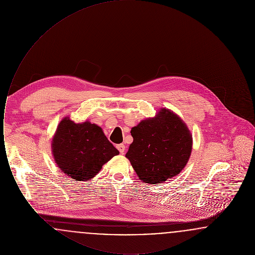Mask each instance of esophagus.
Returning <instances> with one entry per match:
<instances>
[{
	"label": "esophagus",
	"mask_w": 255,
	"mask_h": 255,
	"mask_svg": "<svg viewBox=\"0 0 255 255\" xmlns=\"http://www.w3.org/2000/svg\"><path fill=\"white\" fill-rule=\"evenodd\" d=\"M117 148L121 152V154H124V152H125V145L124 144H118Z\"/></svg>",
	"instance_id": "1"
}]
</instances>
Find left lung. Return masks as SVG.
<instances>
[{
  "instance_id": "left-lung-1",
  "label": "left lung",
  "mask_w": 255,
  "mask_h": 255,
  "mask_svg": "<svg viewBox=\"0 0 255 255\" xmlns=\"http://www.w3.org/2000/svg\"><path fill=\"white\" fill-rule=\"evenodd\" d=\"M133 142L125 157L138 178L158 184L177 176L192 150V134L176 114L165 108L153 119L141 121L131 130Z\"/></svg>"
}]
</instances>
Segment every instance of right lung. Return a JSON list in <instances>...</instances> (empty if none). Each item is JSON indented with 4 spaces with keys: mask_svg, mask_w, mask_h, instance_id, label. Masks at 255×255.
I'll return each mask as SVG.
<instances>
[{
    "mask_svg": "<svg viewBox=\"0 0 255 255\" xmlns=\"http://www.w3.org/2000/svg\"><path fill=\"white\" fill-rule=\"evenodd\" d=\"M51 149L61 171L75 181L91 180L103 164L120 154L97 124L74 123L69 118L59 123Z\"/></svg>",
    "mask_w": 255,
    "mask_h": 255,
    "instance_id": "1",
    "label": "right lung"
}]
</instances>
